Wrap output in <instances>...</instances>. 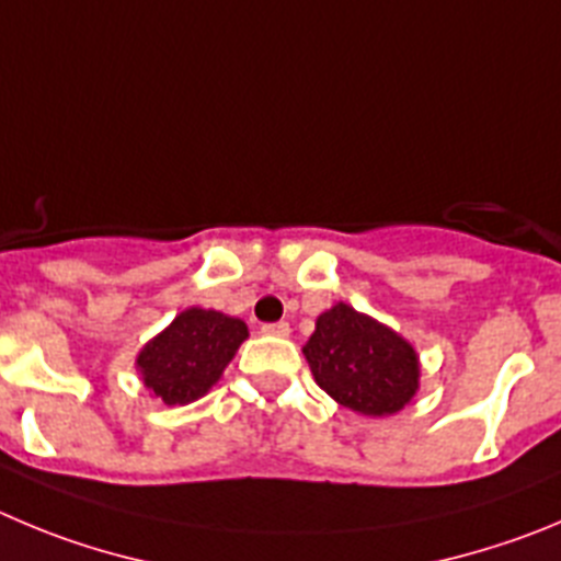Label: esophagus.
Instances as JSON below:
<instances>
[{"label":"esophagus","instance_id":"34e87169","mask_svg":"<svg viewBox=\"0 0 561 561\" xmlns=\"http://www.w3.org/2000/svg\"><path fill=\"white\" fill-rule=\"evenodd\" d=\"M263 334H271V337H287V334H290V327H287L285 321H279V323H265Z\"/></svg>","mask_w":561,"mask_h":561}]
</instances>
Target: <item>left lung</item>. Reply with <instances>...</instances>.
Instances as JSON below:
<instances>
[{
    "label": "left lung",
    "instance_id": "obj_1",
    "mask_svg": "<svg viewBox=\"0 0 561 561\" xmlns=\"http://www.w3.org/2000/svg\"><path fill=\"white\" fill-rule=\"evenodd\" d=\"M301 352L318 387L357 415H396L421 390L415 345L345 301L318 316Z\"/></svg>",
    "mask_w": 561,
    "mask_h": 561
}]
</instances>
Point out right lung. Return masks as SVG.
<instances>
[{
	"instance_id": "obj_1",
	"label": "right lung",
	"mask_w": 561,
	"mask_h": 561,
	"mask_svg": "<svg viewBox=\"0 0 561 561\" xmlns=\"http://www.w3.org/2000/svg\"><path fill=\"white\" fill-rule=\"evenodd\" d=\"M245 337L249 327L240 318L187 307L140 348L135 370L160 404H193L218 385Z\"/></svg>"
}]
</instances>
